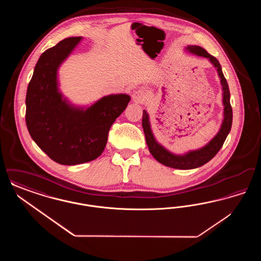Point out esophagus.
<instances>
[{
  "mask_svg": "<svg viewBox=\"0 0 261 261\" xmlns=\"http://www.w3.org/2000/svg\"><path fill=\"white\" fill-rule=\"evenodd\" d=\"M147 98V92L143 89L135 91L132 95V99L135 102H143Z\"/></svg>",
  "mask_w": 261,
  "mask_h": 261,
  "instance_id": "1",
  "label": "esophagus"
}]
</instances>
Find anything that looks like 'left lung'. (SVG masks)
I'll return each mask as SVG.
<instances>
[{"mask_svg":"<svg viewBox=\"0 0 261 261\" xmlns=\"http://www.w3.org/2000/svg\"><path fill=\"white\" fill-rule=\"evenodd\" d=\"M186 50L196 56L208 59L210 62L217 69V72L220 77L221 85H222V91H223L224 119L220 127V130L211 142L204 147H202L201 149L191 150L185 154L177 155L170 152L165 148H163L162 145H160L156 142L150 129L149 114L146 111H143V119H142V125H143L145 137H146V142H147L149 152L152 154V156L158 162H161L165 166L172 167L176 169H185V170L198 168L199 166L205 164L206 162H210L215 156V154L219 151V149L222 148L224 142L231 130L232 121H233V112L230 103L229 86L226 78L224 77L221 65L218 62V60L210 55L203 48L199 46H188Z\"/></svg>","mask_w":261,"mask_h":261,"instance_id":"8db88e82","label":"left lung"}]
</instances>
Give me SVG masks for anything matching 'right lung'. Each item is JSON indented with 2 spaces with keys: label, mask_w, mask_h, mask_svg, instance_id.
<instances>
[{
  "label": "right lung",
  "mask_w": 261,
  "mask_h": 261,
  "mask_svg": "<svg viewBox=\"0 0 261 261\" xmlns=\"http://www.w3.org/2000/svg\"><path fill=\"white\" fill-rule=\"evenodd\" d=\"M82 37L66 38L39 58L26 93L25 121L31 138L50 160L75 165L99 158L115 119L130 96L102 97L87 108H76L59 91L58 69Z\"/></svg>",
  "instance_id": "add662e5"
}]
</instances>
